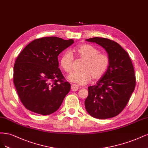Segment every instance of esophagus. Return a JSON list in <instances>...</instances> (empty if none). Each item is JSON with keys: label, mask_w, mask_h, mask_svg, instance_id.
Here are the masks:
<instances>
[{"label": "esophagus", "mask_w": 148, "mask_h": 148, "mask_svg": "<svg viewBox=\"0 0 148 148\" xmlns=\"http://www.w3.org/2000/svg\"><path fill=\"white\" fill-rule=\"evenodd\" d=\"M79 89V86L75 84H73L72 85H71V90L73 92H76Z\"/></svg>", "instance_id": "obj_1"}]
</instances>
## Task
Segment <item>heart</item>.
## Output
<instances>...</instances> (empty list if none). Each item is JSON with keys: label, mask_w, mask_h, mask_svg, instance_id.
Wrapping results in <instances>:
<instances>
[{"label": "heart", "mask_w": 148, "mask_h": 148, "mask_svg": "<svg viewBox=\"0 0 148 148\" xmlns=\"http://www.w3.org/2000/svg\"><path fill=\"white\" fill-rule=\"evenodd\" d=\"M74 51L78 58L84 60V62L80 67L81 71L69 75L68 79L71 82L85 85L92 78L93 80H98L105 74L110 63V59L107 54L99 53L97 48L90 44L79 45ZM73 60V56L69 51H66L61 55L60 64L66 73L72 72Z\"/></svg>", "instance_id": "heart-1"}]
</instances>
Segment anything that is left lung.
<instances>
[{"label":"left lung","mask_w":148,"mask_h":148,"mask_svg":"<svg viewBox=\"0 0 148 148\" xmlns=\"http://www.w3.org/2000/svg\"><path fill=\"white\" fill-rule=\"evenodd\" d=\"M86 40L103 47L110 63L97 84L88 87L85 109L90 116L97 119L115 117L125 108L135 90L136 78L132 61L127 52L116 42L97 37Z\"/></svg>","instance_id":"obj_1"}]
</instances>
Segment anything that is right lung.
<instances>
[{
    "mask_svg": "<svg viewBox=\"0 0 148 148\" xmlns=\"http://www.w3.org/2000/svg\"><path fill=\"white\" fill-rule=\"evenodd\" d=\"M74 43L57 37H45L29 43L15 61L13 83L27 109L41 115L56 111L71 85L58 68V56Z\"/></svg>",
    "mask_w": 148,
    "mask_h": 148,
    "instance_id": "add662e5",
    "label": "right lung"
}]
</instances>
